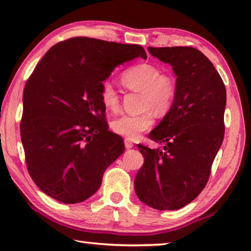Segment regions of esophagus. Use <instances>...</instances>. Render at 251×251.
Here are the masks:
<instances>
[{
    "label": "esophagus",
    "instance_id": "1",
    "mask_svg": "<svg viewBox=\"0 0 251 251\" xmlns=\"http://www.w3.org/2000/svg\"><path fill=\"white\" fill-rule=\"evenodd\" d=\"M125 146H126V149H131V148H133V142L131 141V140H129V139H126L125 140Z\"/></svg>",
    "mask_w": 251,
    "mask_h": 251
}]
</instances>
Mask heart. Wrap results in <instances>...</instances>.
<instances>
[{"label": "heart", "instance_id": "obj_1", "mask_svg": "<svg viewBox=\"0 0 251 251\" xmlns=\"http://www.w3.org/2000/svg\"><path fill=\"white\" fill-rule=\"evenodd\" d=\"M121 83L128 89L141 92L140 107L144 111L138 114H123L111 122L114 133L129 140L140 137L153 125V112L163 114L169 111L176 96V83L169 74H163L154 64L141 63L129 67L121 75ZM99 97L101 103L110 112L120 108V98L112 85L102 82Z\"/></svg>", "mask_w": 251, "mask_h": 251}]
</instances>
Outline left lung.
Instances as JSON below:
<instances>
[{
    "label": "left lung",
    "instance_id": "obj_1",
    "mask_svg": "<svg viewBox=\"0 0 251 251\" xmlns=\"http://www.w3.org/2000/svg\"><path fill=\"white\" fill-rule=\"evenodd\" d=\"M176 75L170 111L149 138L163 150L139 144L144 163L134 179L139 200L152 208L175 210L194 201L208 182L221 148L226 88L207 57L193 47H149Z\"/></svg>",
    "mask_w": 251,
    "mask_h": 251
}]
</instances>
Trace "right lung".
Wrapping results in <instances>:
<instances>
[{"instance_id": "right-lung-1", "label": "right lung", "mask_w": 251, "mask_h": 251, "mask_svg": "<svg viewBox=\"0 0 251 251\" xmlns=\"http://www.w3.org/2000/svg\"><path fill=\"white\" fill-rule=\"evenodd\" d=\"M138 56L147 58L140 45L73 37L36 65L24 88L21 138L30 177L48 196L65 204L89 199L125 152L99 91L118 65Z\"/></svg>"}]
</instances>
